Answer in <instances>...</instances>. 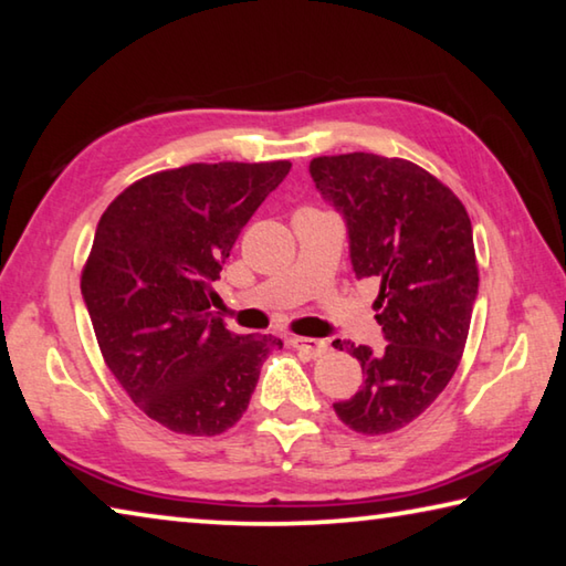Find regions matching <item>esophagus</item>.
Returning <instances> with one entry per match:
<instances>
[{"label": "esophagus", "instance_id": "esophagus-1", "mask_svg": "<svg viewBox=\"0 0 566 566\" xmlns=\"http://www.w3.org/2000/svg\"><path fill=\"white\" fill-rule=\"evenodd\" d=\"M290 344L296 352H304L310 359H317V357H322V354H327V349H329L327 342L312 339V337H292Z\"/></svg>", "mask_w": 566, "mask_h": 566}]
</instances>
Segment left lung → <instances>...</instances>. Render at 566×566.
Wrapping results in <instances>:
<instances>
[{
    "instance_id": "1",
    "label": "left lung",
    "mask_w": 566,
    "mask_h": 566,
    "mask_svg": "<svg viewBox=\"0 0 566 566\" xmlns=\"http://www.w3.org/2000/svg\"><path fill=\"white\" fill-rule=\"evenodd\" d=\"M312 179L349 227L357 280H379L385 352L334 342L364 385L334 405L349 429L391 434L442 395L462 361L479 286L472 222L447 185L409 159L367 151L314 157Z\"/></svg>"
}]
</instances>
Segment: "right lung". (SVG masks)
Here are the masks:
<instances>
[{
  "mask_svg": "<svg viewBox=\"0 0 566 566\" xmlns=\"http://www.w3.org/2000/svg\"><path fill=\"white\" fill-rule=\"evenodd\" d=\"M292 161H219L155 171L107 207L82 270L99 352L149 419L214 437L249 407L272 334L239 337L212 312L222 264Z\"/></svg>",
  "mask_w": 566,
  "mask_h": 566,
  "instance_id": "1",
  "label": "right lung"
}]
</instances>
